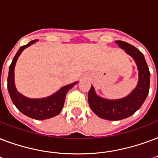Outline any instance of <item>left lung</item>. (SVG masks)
I'll use <instances>...</instances> for the list:
<instances>
[{"mask_svg": "<svg viewBox=\"0 0 158 158\" xmlns=\"http://www.w3.org/2000/svg\"><path fill=\"white\" fill-rule=\"evenodd\" d=\"M115 44L131 56L136 62L139 82L129 96L118 100H108L97 96L91 85L88 92V102L90 109L100 118L108 120H120L134 114L146 100L150 86V73L143 54L128 43L117 40Z\"/></svg>", "mask_w": 158, "mask_h": 158, "instance_id": "left-lung-1", "label": "left lung"}]
</instances>
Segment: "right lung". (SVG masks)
Here are the masks:
<instances>
[{
    "instance_id": "obj_1",
    "label": "right lung",
    "mask_w": 158,
    "mask_h": 158,
    "mask_svg": "<svg viewBox=\"0 0 158 158\" xmlns=\"http://www.w3.org/2000/svg\"><path fill=\"white\" fill-rule=\"evenodd\" d=\"M36 42L37 40H32L28 44L19 48V49L18 50V52L12 60L11 64L10 66L9 75L7 79V88L12 102L21 113L29 118L43 120V119H47L54 117L62 111L67 93L71 88H73L77 83V81L62 86L53 95L45 98L31 99L25 97L20 94L15 85L14 71L15 63L22 51Z\"/></svg>"
}]
</instances>
